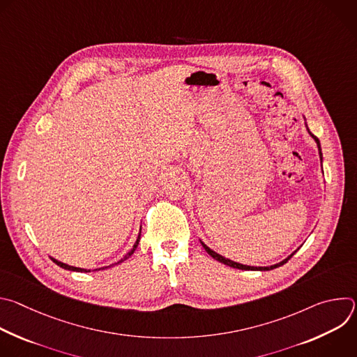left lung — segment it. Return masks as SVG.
<instances>
[{
	"label": "left lung",
	"instance_id": "obj_1",
	"mask_svg": "<svg viewBox=\"0 0 357 357\" xmlns=\"http://www.w3.org/2000/svg\"><path fill=\"white\" fill-rule=\"evenodd\" d=\"M305 126H307V123H305ZM307 130H308V132H310V135L315 139V142H317V145H318V151H319V158H321V162H322V149H321V142H319V139L310 131V128H308V126H307ZM200 243H202V245H203V248H205L206 251H208V254L211 257H213L215 260H218L219 263H223V264H226V266H229V267H233V268H238V270H251V271H270V270H274V268H277V267H281V266H284L292 256L295 254V251L291 254V256H288L285 260H282V261H280V263H277V264H274V266H270V267H251V266H244V264H240V263H236V261H231V260H229V259H225L223 256H220V254H218L216 251H213L212 248H209L205 243H203L202 240H200Z\"/></svg>",
	"mask_w": 357,
	"mask_h": 357
}]
</instances>
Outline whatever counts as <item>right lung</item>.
I'll return each mask as SVG.
<instances>
[{"mask_svg": "<svg viewBox=\"0 0 357 357\" xmlns=\"http://www.w3.org/2000/svg\"><path fill=\"white\" fill-rule=\"evenodd\" d=\"M139 237H141V229H139V233H138V237H137V241L134 243V245H132V248L126 254V256L121 259V260H119L117 263H114V264H112V266H117V264H120V263H123L124 260H127L130 256H132V252L135 251V248L138 247V243H139ZM50 260H52L55 264H58L59 267H62V268H65V270H69V271H77V273H90V270H86V268H79V267H73V266H69V264H65V263H62V261H58L56 259H54V257H50ZM110 266V267H112ZM105 268H109V267H101V268H98V270H105ZM94 271H97V268L94 270Z\"/></svg>", "mask_w": 357, "mask_h": 357, "instance_id": "1", "label": "right lung"}]
</instances>
